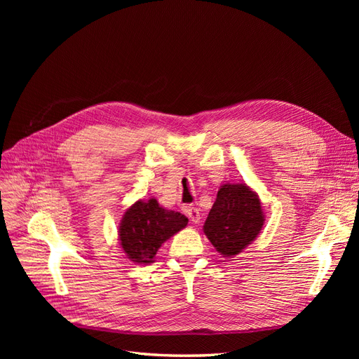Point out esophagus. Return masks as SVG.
Masks as SVG:
<instances>
[{"label": "esophagus", "instance_id": "34e87169", "mask_svg": "<svg viewBox=\"0 0 359 359\" xmlns=\"http://www.w3.org/2000/svg\"><path fill=\"white\" fill-rule=\"evenodd\" d=\"M186 214L189 217V220L194 224H198L201 222V212L199 210L196 208V206H189V208L186 210Z\"/></svg>", "mask_w": 359, "mask_h": 359}]
</instances>
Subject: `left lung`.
Listing matches in <instances>:
<instances>
[{
  "instance_id": "left-lung-1",
  "label": "left lung",
  "mask_w": 359,
  "mask_h": 359,
  "mask_svg": "<svg viewBox=\"0 0 359 359\" xmlns=\"http://www.w3.org/2000/svg\"><path fill=\"white\" fill-rule=\"evenodd\" d=\"M262 203L243 182L223 184L206 217L203 232L223 257L240 255L264 227Z\"/></svg>"
}]
</instances>
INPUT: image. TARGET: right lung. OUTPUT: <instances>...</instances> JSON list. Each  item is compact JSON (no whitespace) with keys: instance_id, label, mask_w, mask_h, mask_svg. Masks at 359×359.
Listing matches in <instances>:
<instances>
[{"instance_id":"right-lung-1","label":"right lung","mask_w":359,"mask_h":359,"mask_svg":"<svg viewBox=\"0 0 359 359\" xmlns=\"http://www.w3.org/2000/svg\"><path fill=\"white\" fill-rule=\"evenodd\" d=\"M189 219L181 212L165 210L153 198L137 201L124 212L119 224V243L123 252L135 264H151L161 244L187 226Z\"/></svg>"}]
</instances>
